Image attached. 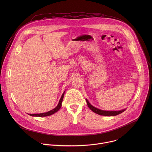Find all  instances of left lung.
<instances>
[{
	"label": "left lung",
	"instance_id": "left-lung-1",
	"mask_svg": "<svg viewBox=\"0 0 152 152\" xmlns=\"http://www.w3.org/2000/svg\"><path fill=\"white\" fill-rule=\"evenodd\" d=\"M86 103H87V105L89 107L90 109L93 111L94 113L99 114V115H104V116H115V115H118L121 113H122L123 112H124V111H126V109H124V110H120V111H103V110H99V109H97V108L94 107L93 106H92L90 103L88 101L87 99H86Z\"/></svg>",
	"mask_w": 152,
	"mask_h": 152
}]
</instances>
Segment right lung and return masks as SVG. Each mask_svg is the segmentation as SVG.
<instances>
[{"mask_svg": "<svg viewBox=\"0 0 152 152\" xmlns=\"http://www.w3.org/2000/svg\"><path fill=\"white\" fill-rule=\"evenodd\" d=\"M64 93H65V91L64 92V93L62 94L61 99H60V100L59 102V103L57 105V106L54 108L53 110H51V111H49L47 113H41V114H29V115L31 116H34V117H46V116H49V115H52L53 114H55V113H56L59 110V109L61 107V105H62V100H63V98H64Z\"/></svg>", "mask_w": 152, "mask_h": 152, "instance_id": "add662e5", "label": "right lung"}]
</instances>
